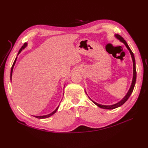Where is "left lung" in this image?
Wrapping results in <instances>:
<instances>
[{
  "mask_svg": "<svg viewBox=\"0 0 148 148\" xmlns=\"http://www.w3.org/2000/svg\"><path fill=\"white\" fill-rule=\"evenodd\" d=\"M115 37L118 39L119 41L120 42H122V43H123L125 44V46H126V47L128 49V50L129 51L130 53L131 54V56H132V60H133V79H132V84H131V86H130V88L129 90L128 91V92L127 93V95L125 96V97L123 98V99L120 101L119 102H118L117 103H116V104H112V105H109V106H106V105H102V104H98V103L95 102L94 101H92L90 97H89V99H91V101L94 103V104H95L97 106H98L99 107H100V108H102V109H115V108H117V107L121 106L122 105H123L124 103L126 102L128 98L130 97V95H132V93L133 91V89H134V87H135V83H136V64H135V56H134V54L133 52L132 51V50L130 49V48L129 47L128 44L127 43V42L125 41L124 39L122 37L120 36V35L119 34H115ZM86 92V91H85ZM87 95V93H86Z\"/></svg>",
  "mask_w": 148,
  "mask_h": 148,
  "instance_id": "left-lung-1",
  "label": "left lung"
}]
</instances>
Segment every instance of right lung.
<instances>
[{
    "mask_svg": "<svg viewBox=\"0 0 148 148\" xmlns=\"http://www.w3.org/2000/svg\"><path fill=\"white\" fill-rule=\"evenodd\" d=\"M28 46V43H27V42H25V43L23 44V46H22V47H21V48L20 49V51H19L18 53V55H17V56H18V54H20V53L22 51V50H23V49H24L25 48H26V46ZM16 59H17V57H16V59H15V60L14 62H13V65H12V69H11V71H10V80H11V82H12V73H13V67H14L15 64V62H16ZM59 106L57 107V108L56 109V110H53V111L52 112H51V114H47V115H36V116L34 115V117H35L36 118L40 119L48 118V117H51V115H52L53 114H54L56 112L57 110H58V109H59Z\"/></svg>",
    "mask_w": 148,
    "mask_h": 148,
    "instance_id": "1",
    "label": "right lung"
}]
</instances>
